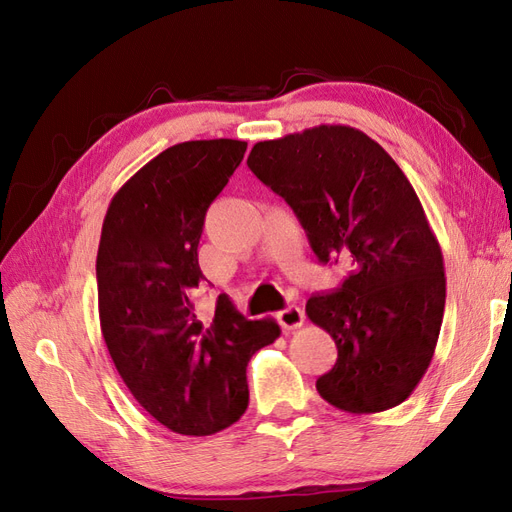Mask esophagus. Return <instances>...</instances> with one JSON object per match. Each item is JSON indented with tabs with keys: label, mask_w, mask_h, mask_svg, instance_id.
Returning a JSON list of instances; mask_svg holds the SVG:
<instances>
[{
	"label": "esophagus",
	"mask_w": 512,
	"mask_h": 512,
	"mask_svg": "<svg viewBox=\"0 0 512 512\" xmlns=\"http://www.w3.org/2000/svg\"><path fill=\"white\" fill-rule=\"evenodd\" d=\"M277 322H280V327L284 331H292V329H299L303 324V312L301 307L297 305H288L282 312H277Z\"/></svg>",
	"instance_id": "1"
}]
</instances>
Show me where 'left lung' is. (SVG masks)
Wrapping results in <instances>:
<instances>
[{"label": "left lung", "instance_id": "1", "mask_svg": "<svg viewBox=\"0 0 512 512\" xmlns=\"http://www.w3.org/2000/svg\"><path fill=\"white\" fill-rule=\"evenodd\" d=\"M247 166L290 205L322 265L350 269L305 305L337 346L320 397L352 414L399 406L431 363L446 301L442 250L408 177L350 126L256 143Z\"/></svg>", "mask_w": 512, "mask_h": 512}]
</instances>
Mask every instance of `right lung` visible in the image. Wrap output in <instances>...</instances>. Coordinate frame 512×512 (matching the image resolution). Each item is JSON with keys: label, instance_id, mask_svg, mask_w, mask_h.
Returning <instances> with one entry per match:
<instances>
[{"label": "right lung", "instance_id": "right-lung-1", "mask_svg": "<svg viewBox=\"0 0 512 512\" xmlns=\"http://www.w3.org/2000/svg\"><path fill=\"white\" fill-rule=\"evenodd\" d=\"M232 138L168 147L108 205L96 260L100 329L134 399L181 436H211L250 401L245 367L280 337L273 318L247 320L220 297L200 320L198 241L209 205L241 164Z\"/></svg>", "mask_w": 512, "mask_h": 512}]
</instances>
